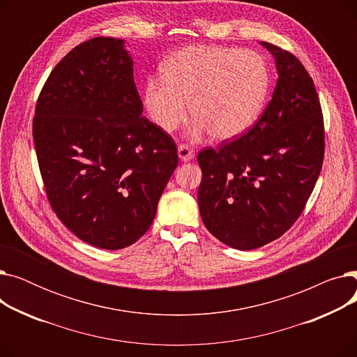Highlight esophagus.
I'll return each mask as SVG.
<instances>
[{"label": "esophagus", "mask_w": 357, "mask_h": 357, "mask_svg": "<svg viewBox=\"0 0 357 357\" xmlns=\"http://www.w3.org/2000/svg\"><path fill=\"white\" fill-rule=\"evenodd\" d=\"M178 156L182 162H190L194 159L195 153L194 150H191V147L188 144H179L178 146Z\"/></svg>", "instance_id": "1"}]
</instances>
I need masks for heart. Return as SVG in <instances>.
<instances>
[{
    "mask_svg": "<svg viewBox=\"0 0 357 357\" xmlns=\"http://www.w3.org/2000/svg\"><path fill=\"white\" fill-rule=\"evenodd\" d=\"M162 72L163 78L147 81L144 104L167 133L188 117L190 102L197 136L238 137L257 121L271 88L266 61L248 49L188 46L169 56Z\"/></svg>",
    "mask_w": 357,
    "mask_h": 357,
    "instance_id": "heart-1",
    "label": "heart"
}]
</instances>
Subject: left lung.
Segmentation results:
<instances>
[{
    "instance_id": "left-lung-1",
    "label": "left lung",
    "mask_w": 357,
    "mask_h": 357,
    "mask_svg": "<svg viewBox=\"0 0 357 357\" xmlns=\"http://www.w3.org/2000/svg\"><path fill=\"white\" fill-rule=\"evenodd\" d=\"M278 81L264 114L246 135L198 153L201 218L224 245L253 250L291 229L301 215L324 159V121L304 65L260 42Z\"/></svg>"
}]
</instances>
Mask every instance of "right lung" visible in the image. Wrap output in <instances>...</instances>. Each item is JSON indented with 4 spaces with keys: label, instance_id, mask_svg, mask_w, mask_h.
I'll list each match as a JSON object with an SVG mask.
<instances>
[{
    "label": "right lung",
    "instance_id": "add662e5",
    "mask_svg": "<svg viewBox=\"0 0 357 357\" xmlns=\"http://www.w3.org/2000/svg\"><path fill=\"white\" fill-rule=\"evenodd\" d=\"M124 40L93 37L54 66L33 140L50 207L91 246L124 249L152 226L176 144L142 116Z\"/></svg>",
    "mask_w": 357,
    "mask_h": 357
}]
</instances>
